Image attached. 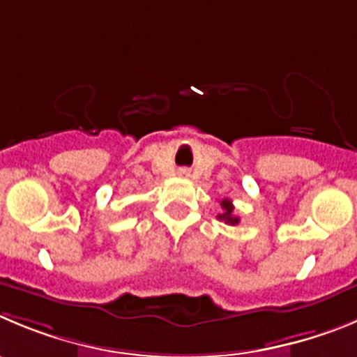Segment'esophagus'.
Here are the masks:
<instances>
[{"label": "esophagus", "instance_id": "obj_1", "mask_svg": "<svg viewBox=\"0 0 357 357\" xmlns=\"http://www.w3.org/2000/svg\"><path fill=\"white\" fill-rule=\"evenodd\" d=\"M176 173H178L181 176H189V169L188 168H181Z\"/></svg>", "mask_w": 357, "mask_h": 357}]
</instances>
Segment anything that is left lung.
Masks as SVG:
<instances>
[{
  "instance_id": "1",
  "label": "left lung",
  "mask_w": 357,
  "mask_h": 357,
  "mask_svg": "<svg viewBox=\"0 0 357 357\" xmlns=\"http://www.w3.org/2000/svg\"><path fill=\"white\" fill-rule=\"evenodd\" d=\"M218 219L219 221H225L227 225H231V227L238 223V218L234 215V205H231V202L227 200V198L221 202V214H218Z\"/></svg>"
}]
</instances>
